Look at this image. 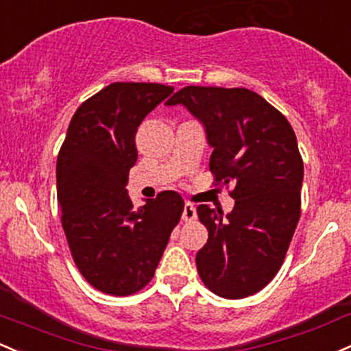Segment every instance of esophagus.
Instances as JSON below:
<instances>
[{
    "instance_id": "34e87169",
    "label": "esophagus",
    "mask_w": 351,
    "mask_h": 351,
    "mask_svg": "<svg viewBox=\"0 0 351 351\" xmlns=\"http://www.w3.org/2000/svg\"><path fill=\"white\" fill-rule=\"evenodd\" d=\"M182 218L184 219V221H193V219L196 218V208L191 205V203H184Z\"/></svg>"
}]
</instances>
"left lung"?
I'll return each instance as SVG.
<instances>
[{"label": "left lung", "instance_id": "obj_1", "mask_svg": "<svg viewBox=\"0 0 351 351\" xmlns=\"http://www.w3.org/2000/svg\"><path fill=\"white\" fill-rule=\"evenodd\" d=\"M182 105L202 123L213 152L210 171L232 186L226 217L198 206L208 241L196 253L199 278L213 293L238 300L271 282L300 219L303 161L288 119L246 88L186 86L167 106Z\"/></svg>", "mask_w": 351, "mask_h": 351}]
</instances>
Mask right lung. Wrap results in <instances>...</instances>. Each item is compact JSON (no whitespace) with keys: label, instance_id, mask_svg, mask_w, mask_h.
Returning <instances> with one entry per match:
<instances>
[{"label":"right lung","instance_id":"add662e5","mask_svg":"<svg viewBox=\"0 0 351 351\" xmlns=\"http://www.w3.org/2000/svg\"><path fill=\"white\" fill-rule=\"evenodd\" d=\"M171 93L156 83L108 84L75 111L58 155V206L69 250L103 293L132 295L148 285L183 213L176 191L134 208L126 190L138 126Z\"/></svg>","mask_w":351,"mask_h":351}]
</instances>
